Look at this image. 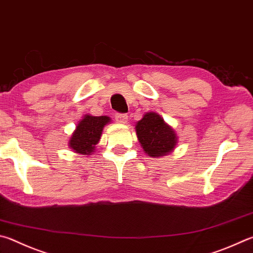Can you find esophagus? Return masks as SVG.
<instances>
[{"label": "esophagus", "mask_w": 253, "mask_h": 253, "mask_svg": "<svg viewBox=\"0 0 253 253\" xmlns=\"http://www.w3.org/2000/svg\"><path fill=\"white\" fill-rule=\"evenodd\" d=\"M115 119H116L117 123L126 124L128 121V116L126 114H116L115 115Z\"/></svg>", "instance_id": "esophagus-1"}]
</instances>
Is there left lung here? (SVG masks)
Returning a JSON list of instances; mask_svg holds the SVG:
<instances>
[{"label": "left lung", "mask_w": 253, "mask_h": 253, "mask_svg": "<svg viewBox=\"0 0 253 253\" xmlns=\"http://www.w3.org/2000/svg\"><path fill=\"white\" fill-rule=\"evenodd\" d=\"M136 134L142 149L150 157H162L176 148V132L156 113H147L137 122Z\"/></svg>", "instance_id": "1"}]
</instances>
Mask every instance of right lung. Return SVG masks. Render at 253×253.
<instances>
[{
	"label": "right lung",
	"instance_id": "obj_1",
	"mask_svg": "<svg viewBox=\"0 0 253 253\" xmlns=\"http://www.w3.org/2000/svg\"><path fill=\"white\" fill-rule=\"evenodd\" d=\"M108 123H111V118L107 116L85 115L77 124L76 129L71 136L68 146L77 154L90 155V153L95 150L104 127Z\"/></svg>",
	"mask_w": 253,
	"mask_h": 253
}]
</instances>
